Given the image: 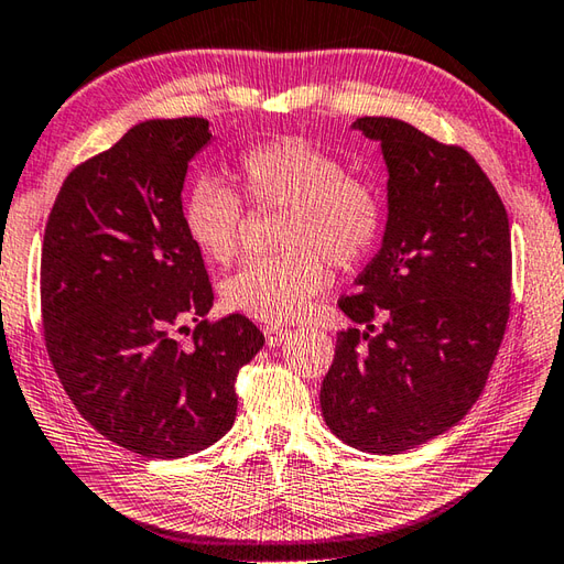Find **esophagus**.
<instances>
[{"mask_svg": "<svg viewBox=\"0 0 564 564\" xmlns=\"http://www.w3.org/2000/svg\"><path fill=\"white\" fill-rule=\"evenodd\" d=\"M288 334H291V329L288 326H281V324H267L264 326V336H267V344L269 346H281Z\"/></svg>", "mask_w": 564, "mask_h": 564, "instance_id": "obj_1", "label": "esophagus"}]
</instances>
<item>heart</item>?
Listing matches in <instances>:
<instances>
[{"instance_id":"obj_1","label":"heart","mask_w":564,"mask_h":564,"mask_svg":"<svg viewBox=\"0 0 564 564\" xmlns=\"http://www.w3.org/2000/svg\"><path fill=\"white\" fill-rule=\"evenodd\" d=\"M235 192L214 180L192 187L185 230L212 264L242 252L245 206L283 208L281 257L254 259L220 288L223 305L264 322L303 314L329 283V264L350 269L370 254L382 228V202L368 180L346 173L336 153L305 137H279L247 149L232 167Z\"/></svg>"}]
</instances>
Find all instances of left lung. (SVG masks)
Segmentation results:
<instances>
[{
  "mask_svg": "<svg viewBox=\"0 0 564 564\" xmlns=\"http://www.w3.org/2000/svg\"><path fill=\"white\" fill-rule=\"evenodd\" d=\"M352 129L382 143V250L338 300L368 332L336 334L322 415L370 454L413 449L456 425L486 389L512 300V238L500 194L466 149L394 117ZM375 316L388 322L372 335Z\"/></svg>",
  "mask_w": 564,
  "mask_h": 564,
  "instance_id": "1",
  "label": "left lung"
}]
</instances>
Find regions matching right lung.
I'll return each instance as SVG.
<instances>
[{"instance_id": "1", "label": "right lung", "mask_w": 564, "mask_h": 564, "mask_svg": "<svg viewBox=\"0 0 564 564\" xmlns=\"http://www.w3.org/2000/svg\"><path fill=\"white\" fill-rule=\"evenodd\" d=\"M208 139L204 117L132 127L72 170L45 226L52 368L86 423L151 459H180L226 435L238 415L235 379L264 346L245 314L206 319L214 291L185 230L182 187ZM187 321L197 326L182 345Z\"/></svg>"}]
</instances>
